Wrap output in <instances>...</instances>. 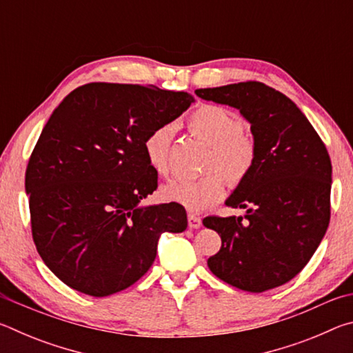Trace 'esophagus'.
<instances>
[{"mask_svg":"<svg viewBox=\"0 0 353 353\" xmlns=\"http://www.w3.org/2000/svg\"><path fill=\"white\" fill-rule=\"evenodd\" d=\"M201 225H202L201 216H198V214L190 213L188 214V227H190V229H199Z\"/></svg>","mask_w":353,"mask_h":353,"instance_id":"esophagus-1","label":"esophagus"}]
</instances>
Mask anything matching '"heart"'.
Returning a JSON list of instances; mask_svg holds the SVG:
<instances>
[{
    "label": "heart",
    "mask_w": 353,
    "mask_h": 353,
    "mask_svg": "<svg viewBox=\"0 0 353 353\" xmlns=\"http://www.w3.org/2000/svg\"><path fill=\"white\" fill-rule=\"evenodd\" d=\"M187 128L210 146L205 170L212 171L198 179L177 177L162 188L165 201L176 202L191 212H202L224 196V175L230 183H240L249 176L255 163V146L243 134V119L235 112L216 104H202L191 112ZM171 126H159L143 141V154L149 168L157 176H166L170 170ZM213 169L221 171V176Z\"/></svg>",
    "instance_id": "1"
}]
</instances>
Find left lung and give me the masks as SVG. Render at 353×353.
<instances>
[{
	"mask_svg": "<svg viewBox=\"0 0 353 353\" xmlns=\"http://www.w3.org/2000/svg\"><path fill=\"white\" fill-rule=\"evenodd\" d=\"M205 101L240 110L250 123L255 163L225 204L244 216H207L221 249L207 260L223 282L263 292L294 279L312 259L330 221L332 162L301 109L256 81L199 88Z\"/></svg>",
	"mask_w": 353,
	"mask_h": 353,
	"instance_id": "1",
	"label": "left lung"
}]
</instances>
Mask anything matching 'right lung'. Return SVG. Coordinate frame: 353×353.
Here are the masks:
<instances>
[{"label":"right lung","mask_w":353,"mask_h":353,"mask_svg":"<svg viewBox=\"0 0 353 353\" xmlns=\"http://www.w3.org/2000/svg\"><path fill=\"white\" fill-rule=\"evenodd\" d=\"M193 101L154 85L92 82L52 112L25 187L35 248L70 288L93 297L129 288L151 268L160 235L187 229L181 204L140 205L157 190L143 141Z\"/></svg>","instance_id":"right-lung-1"}]
</instances>
